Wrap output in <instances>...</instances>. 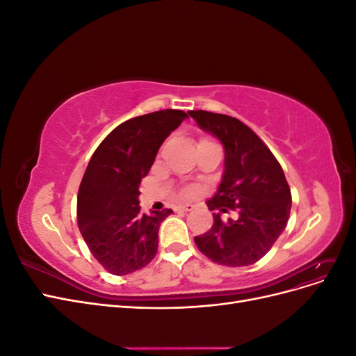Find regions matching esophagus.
<instances>
[{
  "label": "esophagus",
  "mask_w": 356,
  "mask_h": 356,
  "mask_svg": "<svg viewBox=\"0 0 356 356\" xmlns=\"http://www.w3.org/2000/svg\"><path fill=\"white\" fill-rule=\"evenodd\" d=\"M178 209H179V211L188 212V211H191V209H195V204H191V203H182V204H179Z\"/></svg>",
  "instance_id": "1"
}]
</instances>
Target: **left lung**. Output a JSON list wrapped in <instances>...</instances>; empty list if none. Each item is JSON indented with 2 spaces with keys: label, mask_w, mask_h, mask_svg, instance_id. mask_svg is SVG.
I'll return each instance as SVG.
<instances>
[{
  "label": "left lung",
  "mask_w": 356,
  "mask_h": 356,
  "mask_svg": "<svg viewBox=\"0 0 356 356\" xmlns=\"http://www.w3.org/2000/svg\"><path fill=\"white\" fill-rule=\"evenodd\" d=\"M197 124L224 145V175L207 200L213 211L211 230L196 236L199 251L213 263L242 267L270 251L291 212V190L282 166L252 129L225 114L188 111ZM238 210V219L222 222L216 211Z\"/></svg>",
  "instance_id": "1"
}]
</instances>
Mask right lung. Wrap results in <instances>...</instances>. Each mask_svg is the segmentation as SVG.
I'll list each match as a JSON object with an SVG mask.
<instances>
[{"instance_id": "right-lung-1", "label": "right lung", "mask_w": 356, "mask_h": 356, "mask_svg": "<svg viewBox=\"0 0 356 356\" xmlns=\"http://www.w3.org/2000/svg\"><path fill=\"white\" fill-rule=\"evenodd\" d=\"M186 117L181 110H160L118 124L86 168L77 196L79 229L111 275L141 270L157 254L159 227L172 209L141 213L139 184L160 145Z\"/></svg>"}]
</instances>
